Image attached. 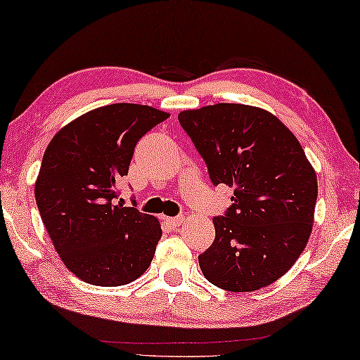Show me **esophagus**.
<instances>
[{
	"mask_svg": "<svg viewBox=\"0 0 360 360\" xmlns=\"http://www.w3.org/2000/svg\"><path fill=\"white\" fill-rule=\"evenodd\" d=\"M182 221H184L182 216H168V218H165V222H167L169 227H174V229L182 224Z\"/></svg>",
	"mask_w": 360,
	"mask_h": 360,
	"instance_id": "obj_1",
	"label": "esophagus"
}]
</instances>
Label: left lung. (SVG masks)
<instances>
[{"label": "left lung", "instance_id": "obj_1", "mask_svg": "<svg viewBox=\"0 0 360 360\" xmlns=\"http://www.w3.org/2000/svg\"><path fill=\"white\" fill-rule=\"evenodd\" d=\"M214 186L233 187L214 216V240L198 256L205 278L229 292H255L281 278L309 240L317 178L295 134L272 113L216 104L178 115Z\"/></svg>", "mask_w": 360, "mask_h": 360}]
</instances>
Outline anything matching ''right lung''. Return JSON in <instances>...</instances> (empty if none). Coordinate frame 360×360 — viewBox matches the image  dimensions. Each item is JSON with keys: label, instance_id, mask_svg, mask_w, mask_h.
<instances>
[{"label": "right lung", "instance_id": "add662e5", "mask_svg": "<svg viewBox=\"0 0 360 360\" xmlns=\"http://www.w3.org/2000/svg\"><path fill=\"white\" fill-rule=\"evenodd\" d=\"M169 113L112 104L84 113L57 133L43 155L35 198L67 269L91 285L118 287L146 272L162 237L150 214L118 203L134 147Z\"/></svg>", "mask_w": 360, "mask_h": 360}]
</instances>
